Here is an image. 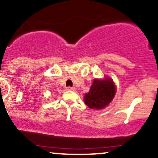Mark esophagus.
<instances>
[{
  "mask_svg": "<svg viewBox=\"0 0 158 158\" xmlns=\"http://www.w3.org/2000/svg\"><path fill=\"white\" fill-rule=\"evenodd\" d=\"M67 89L68 90H75V88H71V87H68Z\"/></svg>",
  "mask_w": 158,
  "mask_h": 158,
  "instance_id": "1",
  "label": "esophagus"
}]
</instances>
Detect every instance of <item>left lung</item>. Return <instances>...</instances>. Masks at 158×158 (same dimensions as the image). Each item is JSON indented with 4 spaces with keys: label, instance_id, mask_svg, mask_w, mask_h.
Wrapping results in <instances>:
<instances>
[{
    "label": "left lung",
    "instance_id": "1",
    "mask_svg": "<svg viewBox=\"0 0 158 158\" xmlns=\"http://www.w3.org/2000/svg\"><path fill=\"white\" fill-rule=\"evenodd\" d=\"M115 94L116 87L111 79H95L89 92L85 95L84 101L88 108L100 110L108 106Z\"/></svg>",
    "mask_w": 158,
    "mask_h": 158
}]
</instances>
